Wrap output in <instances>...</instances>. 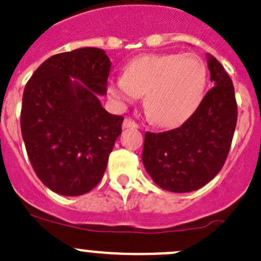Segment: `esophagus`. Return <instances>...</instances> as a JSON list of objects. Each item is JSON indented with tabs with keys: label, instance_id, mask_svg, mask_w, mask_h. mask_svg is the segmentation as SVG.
<instances>
[{
	"label": "esophagus",
	"instance_id": "34e87169",
	"mask_svg": "<svg viewBox=\"0 0 261 261\" xmlns=\"http://www.w3.org/2000/svg\"><path fill=\"white\" fill-rule=\"evenodd\" d=\"M123 128H138V124L130 118H125L124 122H123Z\"/></svg>",
	"mask_w": 261,
	"mask_h": 261
}]
</instances>
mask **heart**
Returning <instances> with one entry per match:
<instances>
[{
    "instance_id": "obj_1",
    "label": "heart",
    "mask_w": 261,
    "mask_h": 261,
    "mask_svg": "<svg viewBox=\"0 0 261 261\" xmlns=\"http://www.w3.org/2000/svg\"><path fill=\"white\" fill-rule=\"evenodd\" d=\"M207 68L197 54L143 56L132 61L124 77L109 82L108 94L122 104L146 94V109L153 123L172 127L184 122L199 104Z\"/></svg>"
}]
</instances>
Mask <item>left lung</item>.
<instances>
[{
	"instance_id": "obj_1",
	"label": "left lung",
	"mask_w": 261,
	"mask_h": 261,
	"mask_svg": "<svg viewBox=\"0 0 261 261\" xmlns=\"http://www.w3.org/2000/svg\"><path fill=\"white\" fill-rule=\"evenodd\" d=\"M215 86L195 112L175 129L144 134L142 161L160 188L189 193L204 187L221 171L237 123V102L231 77L205 54Z\"/></svg>"
}]
</instances>
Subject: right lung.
<instances>
[{"label": "right lung", "instance_id": "obj_1", "mask_svg": "<svg viewBox=\"0 0 261 261\" xmlns=\"http://www.w3.org/2000/svg\"><path fill=\"white\" fill-rule=\"evenodd\" d=\"M109 71L104 50L80 48L44 61L25 86L22 138L35 174L54 193L86 194L104 176L124 120L97 99L107 94Z\"/></svg>", "mask_w": 261, "mask_h": 261}]
</instances>
